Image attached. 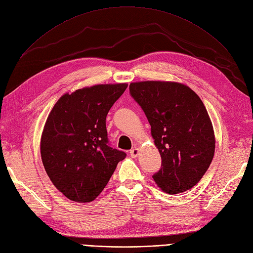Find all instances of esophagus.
<instances>
[{"label": "esophagus", "instance_id": "obj_1", "mask_svg": "<svg viewBox=\"0 0 253 253\" xmlns=\"http://www.w3.org/2000/svg\"><path fill=\"white\" fill-rule=\"evenodd\" d=\"M130 156L132 157V158H135V157H137V155H138V149L136 148V147H134L133 149H131L130 150Z\"/></svg>", "mask_w": 253, "mask_h": 253}]
</instances>
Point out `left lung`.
I'll return each mask as SVG.
<instances>
[{
  "label": "left lung",
  "instance_id": "obj_1",
  "mask_svg": "<svg viewBox=\"0 0 253 253\" xmlns=\"http://www.w3.org/2000/svg\"><path fill=\"white\" fill-rule=\"evenodd\" d=\"M129 91L144 111L161 155L154 181L169 194L192 188L215 152L213 126L201 98L189 86L170 82L132 83Z\"/></svg>",
  "mask_w": 253,
  "mask_h": 253
}]
</instances>
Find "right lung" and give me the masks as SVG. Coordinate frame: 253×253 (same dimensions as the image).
Here are the masks:
<instances>
[{"label": "right lung", "instance_id": "obj_1", "mask_svg": "<svg viewBox=\"0 0 253 253\" xmlns=\"http://www.w3.org/2000/svg\"><path fill=\"white\" fill-rule=\"evenodd\" d=\"M127 84H97L63 95L46 120L41 158L67 199L89 203L101 193L126 153L109 146L106 116Z\"/></svg>", "mask_w": 253, "mask_h": 253}]
</instances>
